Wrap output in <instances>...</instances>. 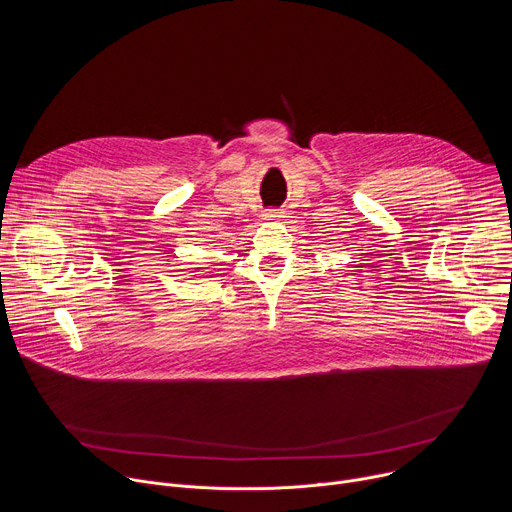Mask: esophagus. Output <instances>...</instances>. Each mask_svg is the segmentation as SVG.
<instances>
[{
  "label": "esophagus",
  "mask_w": 512,
  "mask_h": 512,
  "mask_svg": "<svg viewBox=\"0 0 512 512\" xmlns=\"http://www.w3.org/2000/svg\"><path fill=\"white\" fill-rule=\"evenodd\" d=\"M263 217H265V219H269V221H275V219L283 217V211H281V209H275V207H271V209H265Z\"/></svg>",
  "instance_id": "esophagus-1"
}]
</instances>
